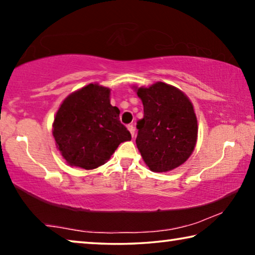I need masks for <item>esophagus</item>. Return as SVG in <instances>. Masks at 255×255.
Segmentation results:
<instances>
[{"instance_id":"34e87169","label":"esophagus","mask_w":255,"mask_h":255,"mask_svg":"<svg viewBox=\"0 0 255 255\" xmlns=\"http://www.w3.org/2000/svg\"><path fill=\"white\" fill-rule=\"evenodd\" d=\"M127 128H128V130L130 131V133H131V136L133 137V135H135V127L132 126V125H128L127 126Z\"/></svg>"}]
</instances>
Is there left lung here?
I'll return each instance as SVG.
<instances>
[{
    "label": "left lung",
    "mask_w": 255,
    "mask_h": 255,
    "mask_svg": "<svg viewBox=\"0 0 255 255\" xmlns=\"http://www.w3.org/2000/svg\"><path fill=\"white\" fill-rule=\"evenodd\" d=\"M144 106L137 122V148L153 172H167L183 164L197 143L198 123L189 98L175 86L156 82L135 88Z\"/></svg>",
    "instance_id": "1"
}]
</instances>
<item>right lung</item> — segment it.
Returning <instances> with one entry per match:
<instances>
[{
	"instance_id": "right-lung-1",
	"label": "right lung",
	"mask_w": 255,
	"mask_h": 255,
	"mask_svg": "<svg viewBox=\"0 0 255 255\" xmlns=\"http://www.w3.org/2000/svg\"><path fill=\"white\" fill-rule=\"evenodd\" d=\"M110 105V89L91 83L71 93L56 112L53 136L71 166L92 170L101 166L120 143L131 135Z\"/></svg>"
}]
</instances>
